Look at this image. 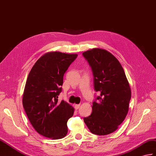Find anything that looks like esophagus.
Wrapping results in <instances>:
<instances>
[{
    "mask_svg": "<svg viewBox=\"0 0 156 156\" xmlns=\"http://www.w3.org/2000/svg\"><path fill=\"white\" fill-rule=\"evenodd\" d=\"M80 104H75V106H74L75 109L76 110H78V108H80Z\"/></svg>",
    "mask_w": 156,
    "mask_h": 156,
    "instance_id": "1",
    "label": "esophagus"
}]
</instances>
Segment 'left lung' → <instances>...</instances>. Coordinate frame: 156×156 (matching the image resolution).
I'll return each instance as SVG.
<instances>
[{
  "mask_svg": "<svg viewBox=\"0 0 156 156\" xmlns=\"http://www.w3.org/2000/svg\"><path fill=\"white\" fill-rule=\"evenodd\" d=\"M92 68L94 89L100 92L94 102L92 114L84 118L94 134L105 136L115 132L128 114L131 88L121 64L113 54L101 48L82 53Z\"/></svg>",
  "mask_w": 156,
  "mask_h": 156,
  "instance_id": "left-lung-1",
  "label": "left lung"
}]
</instances>
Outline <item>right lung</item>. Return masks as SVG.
<instances>
[{"instance_id": "obj_1", "label": "right lung", "mask_w": 156, "mask_h": 156, "mask_svg": "<svg viewBox=\"0 0 156 156\" xmlns=\"http://www.w3.org/2000/svg\"><path fill=\"white\" fill-rule=\"evenodd\" d=\"M76 54L45 53L36 62L25 84L23 105L27 117L39 134L52 140L68 133L67 122L74 108L66 102H58L63 76Z\"/></svg>"}]
</instances>
